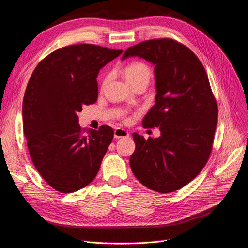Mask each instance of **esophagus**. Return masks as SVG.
<instances>
[{"label":"esophagus","instance_id":"esophagus-1","mask_svg":"<svg viewBox=\"0 0 248 248\" xmlns=\"http://www.w3.org/2000/svg\"><path fill=\"white\" fill-rule=\"evenodd\" d=\"M114 137L115 139H121V138H128L129 137V132L123 129V128H116L114 132Z\"/></svg>","mask_w":248,"mask_h":248}]
</instances>
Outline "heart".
Here are the masks:
<instances>
[{
  "instance_id": "1",
  "label": "heart",
  "mask_w": 248,
  "mask_h": 248,
  "mask_svg": "<svg viewBox=\"0 0 248 248\" xmlns=\"http://www.w3.org/2000/svg\"><path fill=\"white\" fill-rule=\"evenodd\" d=\"M150 74H151V72H150L149 67L142 62H138V61L131 62L129 64H127L124 68L125 79L130 86L134 85L136 82L140 80L149 81ZM107 80H108V78H104L103 85L106 84Z\"/></svg>"
}]
</instances>
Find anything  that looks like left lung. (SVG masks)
<instances>
[{
    "mask_svg": "<svg viewBox=\"0 0 248 248\" xmlns=\"http://www.w3.org/2000/svg\"><path fill=\"white\" fill-rule=\"evenodd\" d=\"M139 57L152 63L155 104L142 120L161 136L145 140L132 133L136 150L130 168L139 181L157 192L182 188L205 167L211 153L218 108L204 66L182 43L152 39L127 49L122 60Z\"/></svg>",
    "mask_w": 248,
    "mask_h": 248,
    "instance_id": "1",
    "label": "left lung"
}]
</instances>
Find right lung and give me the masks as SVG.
<instances>
[{
	"instance_id": "1",
	"label": "right lung",
	"mask_w": 248,
	"mask_h": 248,
	"mask_svg": "<svg viewBox=\"0 0 248 248\" xmlns=\"http://www.w3.org/2000/svg\"><path fill=\"white\" fill-rule=\"evenodd\" d=\"M122 54L95 44L52 51L37 65L22 102V127L30 156L52 188L70 193L91 183L114 138V130H82L78 112L98 98L97 76Z\"/></svg>"
}]
</instances>
